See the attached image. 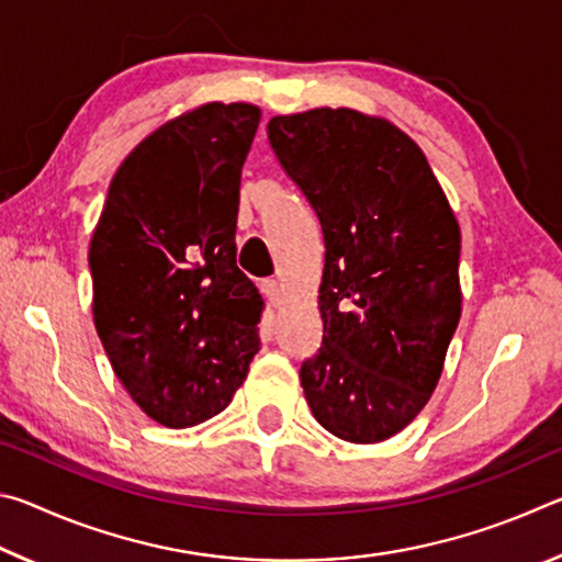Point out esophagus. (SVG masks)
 I'll list each match as a JSON object with an SVG mask.
<instances>
[{"label": "esophagus", "instance_id": "1", "mask_svg": "<svg viewBox=\"0 0 562 562\" xmlns=\"http://www.w3.org/2000/svg\"><path fill=\"white\" fill-rule=\"evenodd\" d=\"M260 290L265 294V300L270 302V307H278V304H280V284H278V280H262Z\"/></svg>", "mask_w": 562, "mask_h": 562}]
</instances>
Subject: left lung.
<instances>
[{"label":"left lung","mask_w":562,"mask_h":562,"mask_svg":"<svg viewBox=\"0 0 562 562\" xmlns=\"http://www.w3.org/2000/svg\"><path fill=\"white\" fill-rule=\"evenodd\" d=\"M268 140L325 237L304 398L337 439L384 441L429 402L459 327V223L422 148L384 119L315 109L270 119Z\"/></svg>","instance_id":"1"}]
</instances>
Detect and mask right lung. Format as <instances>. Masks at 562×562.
<instances>
[{
	"mask_svg": "<svg viewBox=\"0 0 562 562\" xmlns=\"http://www.w3.org/2000/svg\"><path fill=\"white\" fill-rule=\"evenodd\" d=\"M258 123L250 103L168 121L116 170L91 237L101 345L133 402L170 429L221 414L260 349L265 302L235 265Z\"/></svg>",
	"mask_w": 562,
	"mask_h": 562,
	"instance_id": "right-lung-1",
	"label": "right lung"
}]
</instances>
